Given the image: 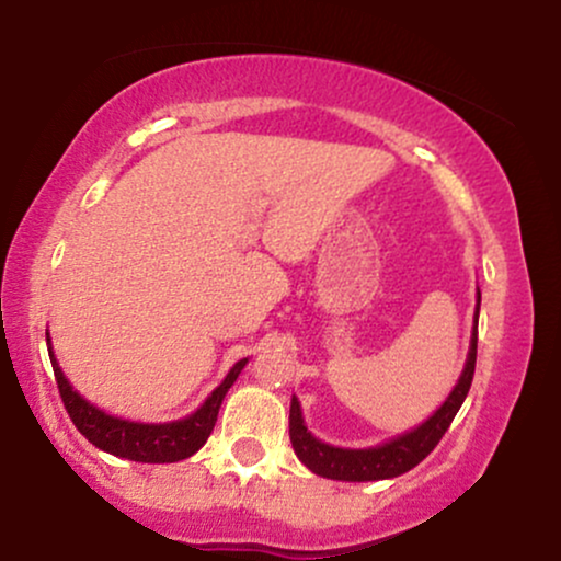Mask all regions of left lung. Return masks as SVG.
I'll use <instances>...</instances> for the list:
<instances>
[{"instance_id":"left-lung-1","label":"left lung","mask_w":561,"mask_h":561,"mask_svg":"<svg viewBox=\"0 0 561 561\" xmlns=\"http://www.w3.org/2000/svg\"><path fill=\"white\" fill-rule=\"evenodd\" d=\"M478 317H480V289H478V313H474V332L472 343H469V356L461 371L459 382L450 390L446 403L430 416L427 422H422L420 427L411 430L401 437H392V440L382 443L375 448H334L327 446L308 433V427L302 424V411L298 398L293 396L289 403V440H293L295 454L311 472L321 474V478L330 480H345V482H366V480H388L398 478V474L414 469L424 456L433 450L440 437L446 435V430L454 422L456 411L465 403L469 385L474 377V362H478Z\"/></svg>"}]
</instances>
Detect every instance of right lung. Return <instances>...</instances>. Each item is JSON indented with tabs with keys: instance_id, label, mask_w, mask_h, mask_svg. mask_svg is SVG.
I'll return each mask as SVG.
<instances>
[{
	"instance_id": "obj_1",
	"label": "right lung",
	"mask_w": 561,
	"mask_h": 561,
	"mask_svg": "<svg viewBox=\"0 0 561 561\" xmlns=\"http://www.w3.org/2000/svg\"><path fill=\"white\" fill-rule=\"evenodd\" d=\"M47 347L49 358H53V369L57 379V390H60L62 403H66L68 416L73 420L76 430L87 437L92 446L107 454L121 456V459L141 461V465H171V461L190 459L192 454H197L205 446L208 435L214 433V424L218 420V409H221L224 396H227L234 379L240 377V371L248 364V358L237 362L231 366V371L224 377V382L205 398V403L199 405L195 414H190L186 420L165 422V424H141V422H128L118 420V416L105 414L102 409H96L89 401L70 388V382L62 375V369L55 362L53 345H49V332H47Z\"/></svg>"
}]
</instances>
